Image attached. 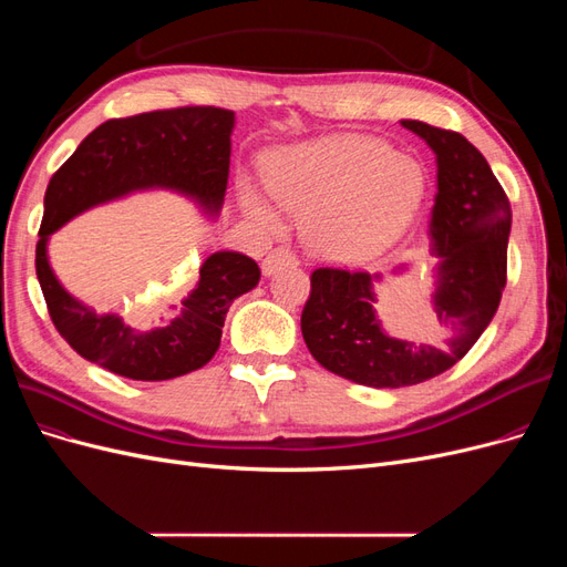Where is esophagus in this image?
Instances as JSON below:
<instances>
[{
    "label": "esophagus",
    "instance_id": "esophagus-1",
    "mask_svg": "<svg viewBox=\"0 0 567 567\" xmlns=\"http://www.w3.org/2000/svg\"><path fill=\"white\" fill-rule=\"evenodd\" d=\"M298 265H300L298 255L286 246H279V248H274L262 260V271H265V277H271V274H277L288 267H298Z\"/></svg>",
    "mask_w": 567,
    "mask_h": 567
}]
</instances>
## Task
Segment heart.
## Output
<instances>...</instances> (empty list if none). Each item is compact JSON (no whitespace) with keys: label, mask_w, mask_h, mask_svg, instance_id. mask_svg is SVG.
I'll use <instances>...</instances> for the list:
<instances>
[{"label":"heart","mask_w":567,"mask_h":567,"mask_svg":"<svg viewBox=\"0 0 567 567\" xmlns=\"http://www.w3.org/2000/svg\"><path fill=\"white\" fill-rule=\"evenodd\" d=\"M269 196L302 219L310 248L333 262H367L392 248L414 221L425 194L416 158L367 134H333L271 153ZM248 213L279 227L271 205L241 184Z\"/></svg>","instance_id":"1"}]
</instances>
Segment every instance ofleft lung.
I'll return each mask as SVG.
<instances>
[{"label": "left lung", "instance_id": "1", "mask_svg": "<svg viewBox=\"0 0 567 567\" xmlns=\"http://www.w3.org/2000/svg\"><path fill=\"white\" fill-rule=\"evenodd\" d=\"M437 156L431 217L440 257L435 326L425 340H400L375 317L379 274L319 267L302 310V338L317 362L371 388H404L452 369L489 326L506 286L511 203L492 167L466 136L402 120Z\"/></svg>", "mask_w": 567, "mask_h": 567}]
</instances>
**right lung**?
I'll list each match as a JSON object with an SVG mask.
<instances>
[{"label": "right lung", "instance_id": "1", "mask_svg": "<svg viewBox=\"0 0 567 567\" xmlns=\"http://www.w3.org/2000/svg\"><path fill=\"white\" fill-rule=\"evenodd\" d=\"M234 111L182 106L99 125L51 177L35 269L56 331L80 357L132 381H169L205 367L221 340L229 305L260 281L248 255L221 250L200 267L196 288L158 329L140 333L117 315H96L59 284L47 241L68 219L140 188H175L217 213L225 200Z\"/></svg>", "mask_w": 567, "mask_h": 567}]
</instances>
